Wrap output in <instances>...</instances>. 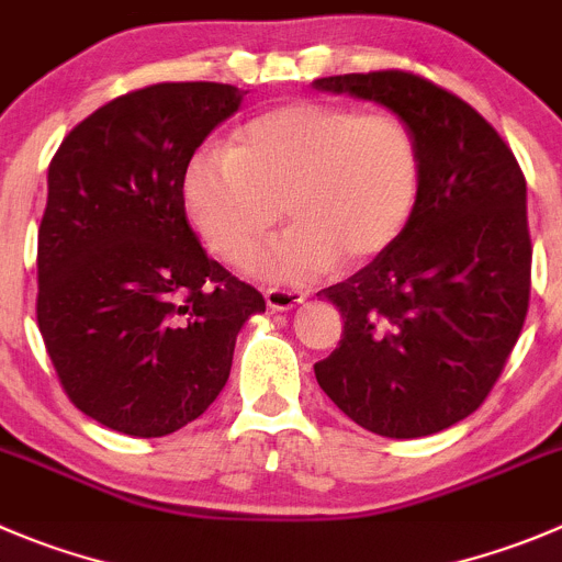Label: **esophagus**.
Segmentation results:
<instances>
[{"label":"esophagus","mask_w":562,"mask_h":562,"mask_svg":"<svg viewBox=\"0 0 562 562\" xmlns=\"http://www.w3.org/2000/svg\"><path fill=\"white\" fill-rule=\"evenodd\" d=\"M263 296H266V305H269L271 311H280V313L305 305V293L285 291V288H266Z\"/></svg>","instance_id":"esophagus-1"}]
</instances>
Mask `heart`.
Here are the masks:
<instances>
[{
    "mask_svg": "<svg viewBox=\"0 0 562 562\" xmlns=\"http://www.w3.org/2000/svg\"><path fill=\"white\" fill-rule=\"evenodd\" d=\"M418 196V149L391 113L344 104H277L240 124L229 149L199 146L182 166L188 222L213 255L238 263L279 221L294 227L246 260V271L305 282L363 266L407 227Z\"/></svg>",
    "mask_w": 562,
    "mask_h": 562,
    "instance_id": "heart-1",
    "label": "heart"
}]
</instances>
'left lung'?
<instances>
[{
    "label": "left lung",
    "instance_id": "1",
    "mask_svg": "<svg viewBox=\"0 0 562 562\" xmlns=\"http://www.w3.org/2000/svg\"><path fill=\"white\" fill-rule=\"evenodd\" d=\"M313 86L387 108L418 149L416 207L400 238L318 291L344 316V335L313 371L369 432H440L482 405L527 318V182L499 133L424 77L369 71Z\"/></svg>",
    "mask_w": 562,
    "mask_h": 562
}]
</instances>
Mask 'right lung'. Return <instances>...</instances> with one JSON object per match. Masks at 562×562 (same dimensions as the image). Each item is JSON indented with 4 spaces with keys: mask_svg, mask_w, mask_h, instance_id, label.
Returning <instances> with one entry per match:
<instances>
[{
    "mask_svg": "<svg viewBox=\"0 0 562 562\" xmlns=\"http://www.w3.org/2000/svg\"><path fill=\"white\" fill-rule=\"evenodd\" d=\"M222 82H157L77 124L46 175L38 329L68 400L115 432L162 438L202 416L235 338L266 311L188 227V157L240 108Z\"/></svg>",
    "mask_w": 562,
    "mask_h": 562,
    "instance_id": "right-lung-1",
    "label": "right lung"
}]
</instances>
